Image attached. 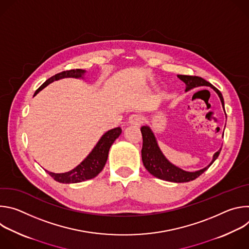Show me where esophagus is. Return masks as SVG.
<instances>
[{
    "mask_svg": "<svg viewBox=\"0 0 249 249\" xmlns=\"http://www.w3.org/2000/svg\"><path fill=\"white\" fill-rule=\"evenodd\" d=\"M143 122H144L143 116H141L139 114H133L128 119V123L132 126H135V127L141 126L142 124H143Z\"/></svg>",
    "mask_w": 249,
    "mask_h": 249,
    "instance_id": "1",
    "label": "esophagus"
}]
</instances>
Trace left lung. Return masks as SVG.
<instances>
[{
  "mask_svg": "<svg viewBox=\"0 0 249 249\" xmlns=\"http://www.w3.org/2000/svg\"><path fill=\"white\" fill-rule=\"evenodd\" d=\"M178 78L186 84V91L198 88V87H211L214 89L220 96L223 106H225L224 98L221 91L216 89L212 84L207 82L206 80L202 79L201 77L197 76H185V75H178ZM225 109V107H224ZM142 137H143V147H142V160L146 167V169L153 174L154 176L158 177L160 179L170 181V182H188L191 180L196 179L204 171H206L211 164L214 162L217 158L219 157L221 150L220 149L213 158L212 162L205 168L200 169L195 172H188L184 171L177 166L171 164L161 154L156 138L152 132V130L148 126H143L141 128Z\"/></svg>",
  "mask_w": 249,
  "mask_h": 249,
  "instance_id": "obj_1",
  "label": "left lung"
}]
</instances>
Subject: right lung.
<instances>
[{"label": "right lung", "instance_id": "1", "mask_svg": "<svg viewBox=\"0 0 249 249\" xmlns=\"http://www.w3.org/2000/svg\"><path fill=\"white\" fill-rule=\"evenodd\" d=\"M86 71L82 69L68 70L56 74L55 76L48 79L41 87H39L34 95L37 94L41 89H43L50 83L63 79V78H80L85 74ZM122 130L120 127H116L106 132L98 141L96 146L90 152V154L74 169L65 173H53L48 172L52 178L61 183H78L88 179H91L95 177L104 167L106 160L108 158V152L114 141L119 137Z\"/></svg>", "mask_w": 249, "mask_h": 249}]
</instances>
